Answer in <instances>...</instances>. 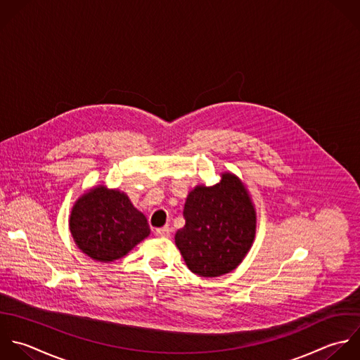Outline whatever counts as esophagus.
I'll list each match as a JSON object with an SVG mask.
<instances>
[{"instance_id":"esophagus-1","label":"esophagus","mask_w":360,"mask_h":360,"mask_svg":"<svg viewBox=\"0 0 360 360\" xmlns=\"http://www.w3.org/2000/svg\"><path fill=\"white\" fill-rule=\"evenodd\" d=\"M155 234H157L158 237L168 238V237L171 236V229H169L168 226H164V227H161V229H157V230H155Z\"/></svg>"}]
</instances>
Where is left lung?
Here are the masks:
<instances>
[{
    "mask_svg": "<svg viewBox=\"0 0 360 360\" xmlns=\"http://www.w3.org/2000/svg\"><path fill=\"white\" fill-rule=\"evenodd\" d=\"M184 217L175 244L188 268L203 278L236 269L255 238V207L244 184L231 172L221 174L213 186L198 185L191 191Z\"/></svg>",
    "mask_w": 360,
    "mask_h": 360,
    "instance_id": "1",
    "label": "left lung"
}]
</instances>
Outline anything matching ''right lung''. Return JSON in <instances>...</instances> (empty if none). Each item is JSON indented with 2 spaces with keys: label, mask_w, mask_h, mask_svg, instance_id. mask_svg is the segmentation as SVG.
Wrapping results in <instances>:
<instances>
[{
  "label": "right lung",
  "mask_w": 360,
  "mask_h": 360,
  "mask_svg": "<svg viewBox=\"0 0 360 360\" xmlns=\"http://www.w3.org/2000/svg\"><path fill=\"white\" fill-rule=\"evenodd\" d=\"M70 231L77 247L89 258L113 262L148 237L150 227L126 193L99 185L72 206Z\"/></svg>",
  "instance_id": "add662e5"
}]
</instances>
